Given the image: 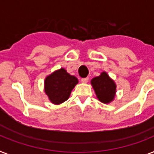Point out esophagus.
Wrapping results in <instances>:
<instances>
[{
  "label": "esophagus",
  "instance_id": "1",
  "mask_svg": "<svg viewBox=\"0 0 154 154\" xmlns=\"http://www.w3.org/2000/svg\"><path fill=\"white\" fill-rule=\"evenodd\" d=\"M89 80L88 77H85V78H81V82H83V83H87Z\"/></svg>",
  "mask_w": 154,
  "mask_h": 154
}]
</instances>
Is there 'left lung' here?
Segmentation results:
<instances>
[{"mask_svg": "<svg viewBox=\"0 0 154 154\" xmlns=\"http://www.w3.org/2000/svg\"><path fill=\"white\" fill-rule=\"evenodd\" d=\"M91 83L97 98L102 103H108L113 100L116 94V84L105 72L101 73L99 77H94Z\"/></svg>", "mask_w": 154, "mask_h": 154, "instance_id": "8db88e82", "label": "left lung"}]
</instances>
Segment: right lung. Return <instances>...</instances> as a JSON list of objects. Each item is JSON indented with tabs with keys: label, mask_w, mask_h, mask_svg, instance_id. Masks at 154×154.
<instances>
[{
	"label": "right lung",
	"mask_w": 154,
	"mask_h": 154,
	"mask_svg": "<svg viewBox=\"0 0 154 154\" xmlns=\"http://www.w3.org/2000/svg\"><path fill=\"white\" fill-rule=\"evenodd\" d=\"M78 80L62 68L45 80V92L53 103L59 104L68 100Z\"/></svg>",
	"instance_id": "right-lung-1"
}]
</instances>
